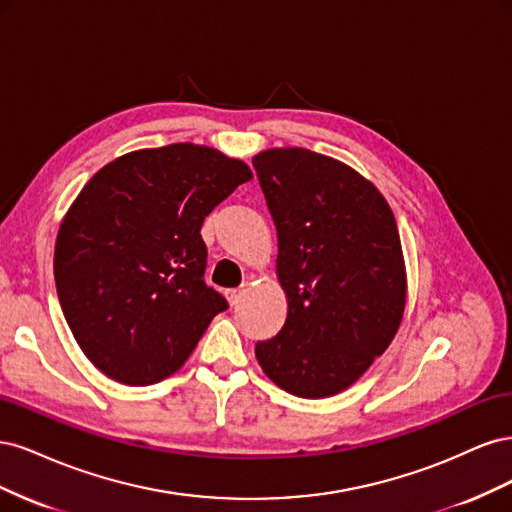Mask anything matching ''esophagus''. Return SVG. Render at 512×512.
<instances>
[{
  "label": "esophagus",
  "mask_w": 512,
  "mask_h": 512,
  "mask_svg": "<svg viewBox=\"0 0 512 512\" xmlns=\"http://www.w3.org/2000/svg\"><path fill=\"white\" fill-rule=\"evenodd\" d=\"M241 297H243V288H228L226 290V299L230 305H237L241 301Z\"/></svg>",
  "instance_id": "34e87169"
}]
</instances>
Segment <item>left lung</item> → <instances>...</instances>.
<instances>
[{"mask_svg":"<svg viewBox=\"0 0 512 512\" xmlns=\"http://www.w3.org/2000/svg\"><path fill=\"white\" fill-rule=\"evenodd\" d=\"M252 162L288 299L282 331L256 344V359L286 393L331 397L389 348L404 316L395 215L376 185L316 151L267 149Z\"/></svg>","mask_w":512,"mask_h":512,"instance_id":"left-lung-1","label":"left lung"}]
</instances>
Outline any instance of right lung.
Returning <instances> with one entry per match:
<instances>
[{
	"mask_svg": "<svg viewBox=\"0 0 512 512\" xmlns=\"http://www.w3.org/2000/svg\"><path fill=\"white\" fill-rule=\"evenodd\" d=\"M252 170L218 149L132 151L87 181L59 226L55 284L76 344L121 384L160 382L228 307L205 284L207 215Z\"/></svg>",
	"mask_w": 512,
	"mask_h": 512,
	"instance_id": "1",
	"label": "right lung"
}]
</instances>
